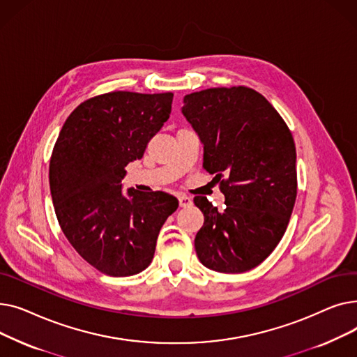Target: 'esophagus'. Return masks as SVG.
I'll return each instance as SVG.
<instances>
[{
  "label": "esophagus",
  "instance_id": "esophagus-1",
  "mask_svg": "<svg viewBox=\"0 0 357 357\" xmlns=\"http://www.w3.org/2000/svg\"><path fill=\"white\" fill-rule=\"evenodd\" d=\"M178 199H179L181 207H190V205L192 204V199L190 197H186V195H179Z\"/></svg>",
  "mask_w": 357,
  "mask_h": 357
}]
</instances>
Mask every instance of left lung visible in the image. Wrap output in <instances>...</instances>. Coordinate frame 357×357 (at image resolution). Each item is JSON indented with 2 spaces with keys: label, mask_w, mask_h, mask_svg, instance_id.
I'll list each match as a JSON object with an SVG mask.
<instances>
[{
  "label": "left lung",
  "mask_w": 357,
  "mask_h": 357,
  "mask_svg": "<svg viewBox=\"0 0 357 357\" xmlns=\"http://www.w3.org/2000/svg\"><path fill=\"white\" fill-rule=\"evenodd\" d=\"M182 114L204 144V169L220 181L226 208L205 197L195 236L201 264L222 273L260 265L282 238L296 198V152L272 104L246 86L210 88L183 97ZM226 176V180H221Z\"/></svg>",
  "instance_id": "obj_1"
}]
</instances>
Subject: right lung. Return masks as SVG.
<instances>
[{
    "label": "right lung",
    "mask_w": 357,
    "mask_h": 357,
    "mask_svg": "<svg viewBox=\"0 0 357 357\" xmlns=\"http://www.w3.org/2000/svg\"><path fill=\"white\" fill-rule=\"evenodd\" d=\"M172 92L116 91L89 98L66 119L54 143L49 183L59 226L91 266L109 276L144 271L178 199L162 191L123 192L126 166L172 109Z\"/></svg>",
    "instance_id": "right-lung-1"
}]
</instances>
